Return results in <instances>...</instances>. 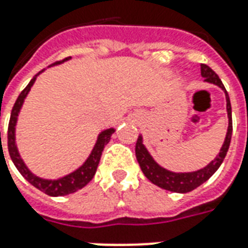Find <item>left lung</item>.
Returning <instances> with one entry per match:
<instances>
[{
	"mask_svg": "<svg viewBox=\"0 0 248 248\" xmlns=\"http://www.w3.org/2000/svg\"><path fill=\"white\" fill-rule=\"evenodd\" d=\"M201 74L204 78V81L210 82V83H214L219 86L222 90H224V94H226V103H227V117H229V127H227V134H226V138H224L223 146L219 151V154L217 155V158L208 163L207 166L203 167L201 170H197V171L191 172H174L170 171V170H166L162 166H159L154 159L153 156L150 155V153L147 151V149L143 145V138L142 135L138 137L137 140V143H135V155H137V161L140 163V170L145 174V177L150 181L151 183H154L158 187L161 188H165V190H169V191L172 192H188L192 191L194 188L199 187L202 183H204L207 179H210V177L213 175L214 172L217 171L219 169V166L222 165L224 156L227 154L230 147V142H231V134H232V118H231V103H230L229 94L224 89L223 83L219 79V77L217 76V73L208 67L207 65L202 63L201 65Z\"/></svg>",
	"mask_w": 248,
	"mask_h": 248,
	"instance_id": "1",
	"label": "left lung"
}]
</instances>
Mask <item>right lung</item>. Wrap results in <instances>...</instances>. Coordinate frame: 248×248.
<instances>
[{
    "label": "right lung",
    "instance_id": "1",
    "mask_svg": "<svg viewBox=\"0 0 248 248\" xmlns=\"http://www.w3.org/2000/svg\"><path fill=\"white\" fill-rule=\"evenodd\" d=\"M70 60L69 58H65L63 61L54 62L53 65H60L62 62ZM51 65V66H53ZM44 70H41L38 74H35L33 77V79L29 82V85L25 87L24 90L21 92V94L17 98V101L14 103L13 108H12V114H10V121H9V127H8V149L9 154H10V158L12 161L17 167V170L21 172V175L28 181L29 183H31L35 188H38L42 192H45L50 197H62V195H67V194H71V192H76L78 190H81L82 187H85L87 183L90 182L93 179V177L95 175V171H97L98 163L101 161V155H102V151L105 149V146L108 145V140L111 138V135L115 131L114 129H108L103 130L101 134L98 135L97 142L94 145V149L92 150V154L89 155L85 163L82 165L81 167H78L76 171L67 174L65 177L58 178V179H44V178H40L34 175L33 172L30 171L29 169L26 167L25 162L22 161V158L19 155L18 149H17V145H16V124H17V118H18V113L22 105H24V101L26 95L29 94L30 89L33 86V83L37 79V76H40L41 73ZM0 140H1V133H0Z\"/></svg>",
    "mask_w": 248,
    "mask_h": 248
}]
</instances>
